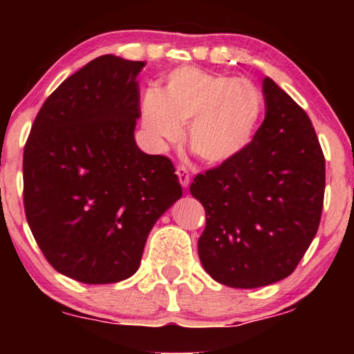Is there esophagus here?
I'll list each match as a JSON object with an SVG mask.
<instances>
[{
	"instance_id": "1",
	"label": "esophagus",
	"mask_w": 354,
	"mask_h": 354,
	"mask_svg": "<svg viewBox=\"0 0 354 354\" xmlns=\"http://www.w3.org/2000/svg\"><path fill=\"white\" fill-rule=\"evenodd\" d=\"M176 172H177L178 180H180V185L188 187V183H190V172H188V167L185 164H178Z\"/></svg>"
}]
</instances>
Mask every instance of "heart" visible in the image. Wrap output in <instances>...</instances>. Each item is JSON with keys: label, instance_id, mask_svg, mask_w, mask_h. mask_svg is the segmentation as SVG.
Returning <instances> with one entry per match:
<instances>
[{"label": "heart", "instance_id": "b5f03b06", "mask_svg": "<svg viewBox=\"0 0 354 354\" xmlns=\"http://www.w3.org/2000/svg\"><path fill=\"white\" fill-rule=\"evenodd\" d=\"M263 96L248 80L193 66L166 77L162 93L142 96V124L158 145L177 143L188 124V145L201 161L227 162L245 151L263 115Z\"/></svg>", "mask_w": 354, "mask_h": 354}]
</instances>
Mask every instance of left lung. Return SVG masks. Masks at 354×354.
<instances>
[{"label": "left lung", "instance_id": "8db88e82", "mask_svg": "<svg viewBox=\"0 0 354 354\" xmlns=\"http://www.w3.org/2000/svg\"><path fill=\"white\" fill-rule=\"evenodd\" d=\"M266 118L239 156L196 174L190 193L205 207L198 254L207 274L234 288L279 282L317 234L326 159L308 114L263 82Z\"/></svg>", "mask_w": 354, "mask_h": 354}]
</instances>
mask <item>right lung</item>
Masks as SVG:
<instances>
[{
  "label": "right lung",
  "mask_w": 354,
  "mask_h": 354,
  "mask_svg": "<svg viewBox=\"0 0 354 354\" xmlns=\"http://www.w3.org/2000/svg\"><path fill=\"white\" fill-rule=\"evenodd\" d=\"M143 61L104 55L48 96L24 148V207L57 272L113 283L137 272L149 230L182 187L169 158L133 130Z\"/></svg>",
  "instance_id": "obj_1"
}]
</instances>
